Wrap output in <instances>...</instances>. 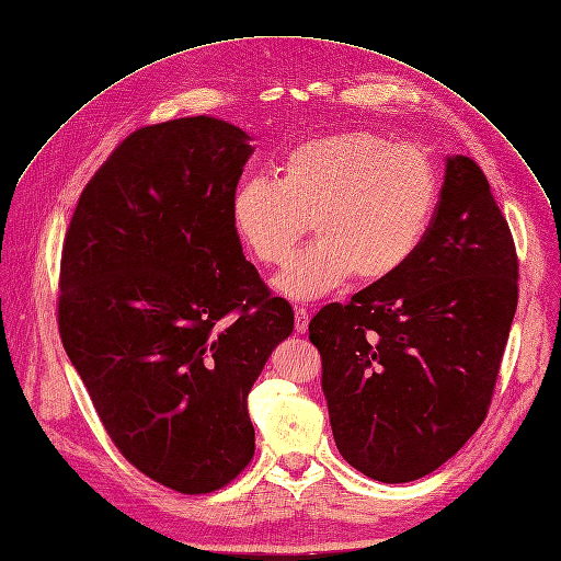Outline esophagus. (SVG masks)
<instances>
[{
    "mask_svg": "<svg viewBox=\"0 0 561 561\" xmlns=\"http://www.w3.org/2000/svg\"><path fill=\"white\" fill-rule=\"evenodd\" d=\"M296 311V332L305 334L309 328V311L305 307H294Z\"/></svg>",
    "mask_w": 561,
    "mask_h": 561,
    "instance_id": "1",
    "label": "esophagus"
}]
</instances>
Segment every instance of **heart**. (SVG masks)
<instances>
[{
    "instance_id": "1",
    "label": "heart",
    "mask_w": 561,
    "mask_h": 561,
    "mask_svg": "<svg viewBox=\"0 0 561 561\" xmlns=\"http://www.w3.org/2000/svg\"><path fill=\"white\" fill-rule=\"evenodd\" d=\"M437 202L431 162L367 130L309 139L290 151L277 181L248 179L231 197V222L256 261L284 265L309 231L316 238L275 279L296 300L394 277L420 250Z\"/></svg>"
}]
</instances>
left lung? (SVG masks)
I'll return each mask as SVG.
<instances>
[{
	"instance_id": "left-lung-1",
	"label": "left lung",
	"mask_w": 561,
	"mask_h": 561,
	"mask_svg": "<svg viewBox=\"0 0 561 561\" xmlns=\"http://www.w3.org/2000/svg\"><path fill=\"white\" fill-rule=\"evenodd\" d=\"M516 307L508 225L479 164L449 156L415 256L309 323L341 456L382 483L440 468L485 420Z\"/></svg>"
}]
</instances>
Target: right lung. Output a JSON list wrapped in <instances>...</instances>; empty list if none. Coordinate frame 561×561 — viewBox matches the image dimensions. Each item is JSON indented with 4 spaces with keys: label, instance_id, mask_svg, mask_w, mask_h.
Segmentation results:
<instances>
[{
    "label": "right lung",
    "instance_id": "add662e5",
    "mask_svg": "<svg viewBox=\"0 0 561 561\" xmlns=\"http://www.w3.org/2000/svg\"><path fill=\"white\" fill-rule=\"evenodd\" d=\"M250 135L213 116L146 126L82 190L66 231L59 334L112 443L202 495L254 456L248 394L294 309L245 261L231 197Z\"/></svg>",
    "mask_w": 561,
    "mask_h": 561
}]
</instances>
